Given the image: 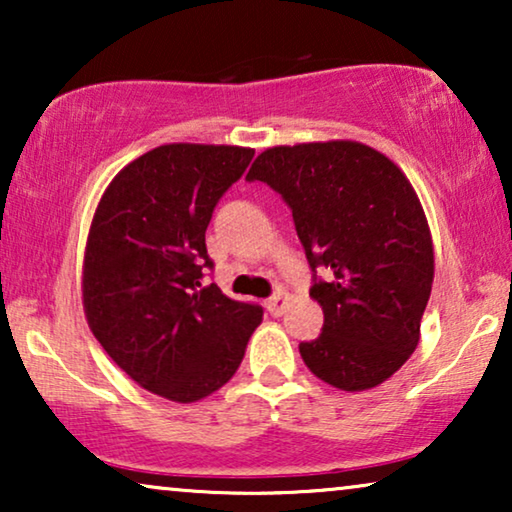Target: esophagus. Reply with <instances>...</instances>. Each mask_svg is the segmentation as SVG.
Returning a JSON list of instances; mask_svg holds the SVG:
<instances>
[{
	"instance_id": "obj_1",
	"label": "esophagus",
	"mask_w": 512,
	"mask_h": 512,
	"mask_svg": "<svg viewBox=\"0 0 512 512\" xmlns=\"http://www.w3.org/2000/svg\"><path fill=\"white\" fill-rule=\"evenodd\" d=\"M286 303H289V296H286L284 291H279L272 298L265 300V307H268V312L272 314V317H279V314L286 310Z\"/></svg>"
}]
</instances>
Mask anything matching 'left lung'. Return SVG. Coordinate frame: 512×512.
Here are the masks:
<instances>
[{
  "label": "left lung",
  "instance_id": "8db88e82",
  "mask_svg": "<svg viewBox=\"0 0 512 512\" xmlns=\"http://www.w3.org/2000/svg\"><path fill=\"white\" fill-rule=\"evenodd\" d=\"M247 179L291 207L314 272L310 296L324 328L300 342L305 366L342 391L389 380L415 352L433 284L431 233L415 188L387 156L349 139L272 146ZM317 267L326 280L316 279Z\"/></svg>",
  "mask_w": 512,
  "mask_h": 512
}]
</instances>
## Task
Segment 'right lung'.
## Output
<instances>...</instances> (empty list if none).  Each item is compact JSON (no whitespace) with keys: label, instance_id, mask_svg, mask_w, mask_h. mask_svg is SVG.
<instances>
[{"label":"right lung","instance_id":"add662e5","mask_svg":"<svg viewBox=\"0 0 512 512\" xmlns=\"http://www.w3.org/2000/svg\"><path fill=\"white\" fill-rule=\"evenodd\" d=\"M254 149L158 146L111 179L90 223L83 310L97 342L139 387L200 401L240 368L263 307L202 286L205 230Z\"/></svg>","mask_w":512,"mask_h":512}]
</instances>
